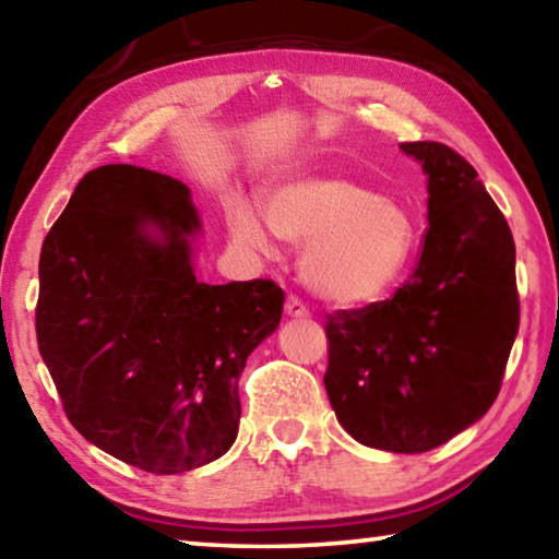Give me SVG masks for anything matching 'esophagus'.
I'll list each match as a JSON object with an SVG mask.
<instances>
[{"label":"esophagus","instance_id":"1","mask_svg":"<svg viewBox=\"0 0 559 559\" xmlns=\"http://www.w3.org/2000/svg\"><path fill=\"white\" fill-rule=\"evenodd\" d=\"M286 316L288 318H310V310L302 306L296 296H288L286 300Z\"/></svg>","mask_w":559,"mask_h":559}]
</instances>
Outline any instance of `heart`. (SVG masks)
<instances>
[{"instance_id": "obj_1", "label": "heart", "mask_w": 559, "mask_h": 559, "mask_svg": "<svg viewBox=\"0 0 559 559\" xmlns=\"http://www.w3.org/2000/svg\"><path fill=\"white\" fill-rule=\"evenodd\" d=\"M263 218L281 239L306 243L302 278L333 306L357 308L400 286L416 251L412 214L372 187L340 175L290 179L263 204ZM236 241L269 253L271 236L249 204L234 206Z\"/></svg>"}]
</instances>
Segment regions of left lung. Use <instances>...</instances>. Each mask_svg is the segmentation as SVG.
Masks as SVG:
<instances>
[{
  "instance_id": "1",
  "label": "left lung",
  "mask_w": 559,
  "mask_h": 559,
  "mask_svg": "<svg viewBox=\"0 0 559 559\" xmlns=\"http://www.w3.org/2000/svg\"><path fill=\"white\" fill-rule=\"evenodd\" d=\"M429 189L414 273L390 300L328 316L325 390L355 441L441 447L484 416L520 325L515 241L478 173L441 143H402Z\"/></svg>"
}]
</instances>
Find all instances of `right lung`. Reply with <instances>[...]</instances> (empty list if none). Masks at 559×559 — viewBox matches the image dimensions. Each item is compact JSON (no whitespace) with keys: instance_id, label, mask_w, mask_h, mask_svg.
Instances as JSON below:
<instances>
[{"instance_id":"right-lung-1","label":"right lung","mask_w":559,"mask_h":559,"mask_svg":"<svg viewBox=\"0 0 559 559\" xmlns=\"http://www.w3.org/2000/svg\"><path fill=\"white\" fill-rule=\"evenodd\" d=\"M187 185L135 165L81 179L46 234L36 340L69 421L157 476L212 463L239 433L246 357L281 323L273 281H197Z\"/></svg>"}]
</instances>
